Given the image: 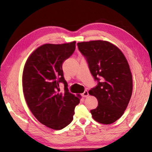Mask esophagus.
I'll use <instances>...</instances> for the list:
<instances>
[{
  "mask_svg": "<svg viewBox=\"0 0 152 152\" xmlns=\"http://www.w3.org/2000/svg\"><path fill=\"white\" fill-rule=\"evenodd\" d=\"M88 96H89V93H88V91H85L84 93L82 94V97H84V98H86Z\"/></svg>",
  "mask_w": 152,
  "mask_h": 152,
  "instance_id": "obj_1",
  "label": "esophagus"
}]
</instances>
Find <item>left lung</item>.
<instances>
[{
  "instance_id": "obj_1",
  "label": "left lung",
  "mask_w": 152,
  "mask_h": 152,
  "mask_svg": "<svg viewBox=\"0 0 152 152\" xmlns=\"http://www.w3.org/2000/svg\"><path fill=\"white\" fill-rule=\"evenodd\" d=\"M77 45L98 82L89 91L98 102L97 108L91 110L92 117L99 123L112 124L121 117L131 97L129 65L121 50L107 41L82 42Z\"/></svg>"
}]
</instances>
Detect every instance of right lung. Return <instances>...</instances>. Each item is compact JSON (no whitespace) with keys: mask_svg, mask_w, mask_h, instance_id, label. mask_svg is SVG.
<instances>
[{"mask_svg":"<svg viewBox=\"0 0 152 152\" xmlns=\"http://www.w3.org/2000/svg\"><path fill=\"white\" fill-rule=\"evenodd\" d=\"M75 43L41 45L27 59L23 72V90L30 111L41 124L54 130L71 123L80 102L79 95L69 93L62 69L75 51ZM60 83L64 84L62 93Z\"/></svg>","mask_w":152,"mask_h":152,"instance_id":"right-lung-1","label":"right lung"}]
</instances>
